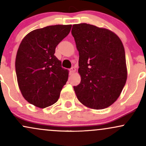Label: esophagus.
Here are the masks:
<instances>
[{
    "label": "esophagus",
    "instance_id": "esophagus-1",
    "mask_svg": "<svg viewBox=\"0 0 146 146\" xmlns=\"http://www.w3.org/2000/svg\"><path fill=\"white\" fill-rule=\"evenodd\" d=\"M75 71H76V69H75V68L74 67L71 68V69H70V73H71V74H72V73H74Z\"/></svg>",
    "mask_w": 146,
    "mask_h": 146
}]
</instances>
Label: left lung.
Returning a JSON list of instances; mask_svg holds the SVG:
<instances>
[{
    "label": "left lung",
    "instance_id": "8db88e82",
    "mask_svg": "<svg viewBox=\"0 0 146 146\" xmlns=\"http://www.w3.org/2000/svg\"><path fill=\"white\" fill-rule=\"evenodd\" d=\"M71 33L79 51L81 82L74 86L78 100L88 108H108L121 94L127 80L125 50L110 30L86 23L73 25Z\"/></svg>",
    "mask_w": 146,
    "mask_h": 146
}]
</instances>
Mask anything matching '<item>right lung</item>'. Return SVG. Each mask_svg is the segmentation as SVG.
<instances>
[{
  "mask_svg": "<svg viewBox=\"0 0 146 146\" xmlns=\"http://www.w3.org/2000/svg\"><path fill=\"white\" fill-rule=\"evenodd\" d=\"M71 25H56L35 29L22 40L16 54V72L22 95L40 108L59 99L68 78V71L54 56L59 43L68 36Z\"/></svg>",
  "mask_w": 146,
  "mask_h": 146,
  "instance_id": "obj_1",
  "label": "right lung"
}]
</instances>
